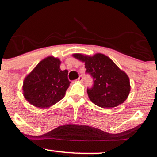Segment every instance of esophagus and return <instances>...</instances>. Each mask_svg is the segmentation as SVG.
Wrapping results in <instances>:
<instances>
[{"instance_id":"obj_1","label":"esophagus","mask_w":157,"mask_h":157,"mask_svg":"<svg viewBox=\"0 0 157 157\" xmlns=\"http://www.w3.org/2000/svg\"><path fill=\"white\" fill-rule=\"evenodd\" d=\"M78 82H82L83 81V77L82 76V75H80L78 78Z\"/></svg>"}]
</instances>
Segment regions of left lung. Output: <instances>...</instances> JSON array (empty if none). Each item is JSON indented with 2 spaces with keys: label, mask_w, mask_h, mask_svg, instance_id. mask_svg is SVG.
Masks as SVG:
<instances>
[{
  "label": "left lung",
  "mask_w": 157,
  "mask_h": 157,
  "mask_svg": "<svg viewBox=\"0 0 157 157\" xmlns=\"http://www.w3.org/2000/svg\"><path fill=\"white\" fill-rule=\"evenodd\" d=\"M73 56L85 62V73L93 79V85L87 91L92 102L100 107L112 108L126 100L130 91L129 79L111 59L100 53L92 57Z\"/></svg>",
  "instance_id": "8db88e82"
}]
</instances>
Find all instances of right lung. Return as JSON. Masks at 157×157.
Here are the masks:
<instances>
[{"instance_id": "add662e5", "label": "right lung", "mask_w": 157, "mask_h": 157, "mask_svg": "<svg viewBox=\"0 0 157 157\" xmlns=\"http://www.w3.org/2000/svg\"><path fill=\"white\" fill-rule=\"evenodd\" d=\"M59 66V59L48 57L25 78L23 95L31 105L49 107L64 98L71 82L67 78V70H61Z\"/></svg>"}]
</instances>
